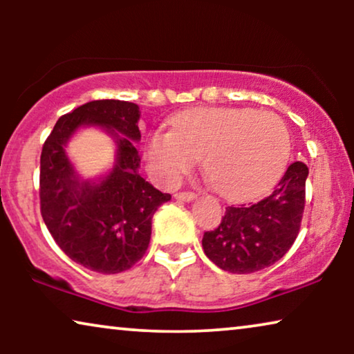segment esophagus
Here are the masks:
<instances>
[{
  "label": "esophagus",
  "mask_w": 354,
  "mask_h": 354,
  "mask_svg": "<svg viewBox=\"0 0 354 354\" xmlns=\"http://www.w3.org/2000/svg\"><path fill=\"white\" fill-rule=\"evenodd\" d=\"M174 196H176L177 200H182V201H192L196 195L193 192H178Z\"/></svg>",
  "instance_id": "obj_1"
}]
</instances>
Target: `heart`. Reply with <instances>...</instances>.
<instances>
[{"label": "heart", "instance_id": "b5f03b06", "mask_svg": "<svg viewBox=\"0 0 354 354\" xmlns=\"http://www.w3.org/2000/svg\"><path fill=\"white\" fill-rule=\"evenodd\" d=\"M290 135L282 119L240 108H196L172 120V132L156 130L145 145L154 176L176 185L203 158L207 180L227 198L264 192L282 174Z\"/></svg>", "mask_w": 354, "mask_h": 354}]
</instances>
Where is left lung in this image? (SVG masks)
Instances as JSON below:
<instances>
[{
	"label": "left lung",
	"instance_id": "8db88e82",
	"mask_svg": "<svg viewBox=\"0 0 354 354\" xmlns=\"http://www.w3.org/2000/svg\"><path fill=\"white\" fill-rule=\"evenodd\" d=\"M308 172L295 161L268 196L225 207L221 224L203 235L207 258L232 274L258 272L283 258L301 227Z\"/></svg>",
	"mask_w": 354,
	"mask_h": 354
}]
</instances>
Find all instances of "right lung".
<instances>
[{"label": "right lung", "mask_w": 354, "mask_h": 354, "mask_svg": "<svg viewBox=\"0 0 354 354\" xmlns=\"http://www.w3.org/2000/svg\"><path fill=\"white\" fill-rule=\"evenodd\" d=\"M140 109L120 100H98L61 115L43 143L40 211L57 246L77 264L101 274L124 272L147 253L151 217L171 200L138 174ZM80 124H101L116 137L118 162L100 184L80 183L64 147Z\"/></svg>", "instance_id": "1"}]
</instances>
